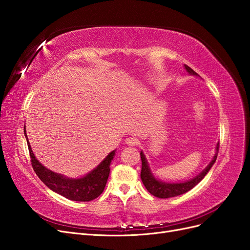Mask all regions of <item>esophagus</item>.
<instances>
[{
    "label": "esophagus",
    "mask_w": 250,
    "mask_h": 250,
    "mask_svg": "<svg viewBox=\"0 0 250 250\" xmlns=\"http://www.w3.org/2000/svg\"><path fill=\"white\" fill-rule=\"evenodd\" d=\"M125 141H126V144H127L128 146H137L138 144H139V141H138V139H135V138H131V137L127 138Z\"/></svg>",
    "instance_id": "esophagus-1"
}]
</instances>
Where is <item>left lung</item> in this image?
I'll return each mask as SVG.
<instances>
[{"mask_svg": "<svg viewBox=\"0 0 250 250\" xmlns=\"http://www.w3.org/2000/svg\"><path fill=\"white\" fill-rule=\"evenodd\" d=\"M186 70L190 73L191 75H197L194 70H192L190 66H188L185 64ZM219 152V143L217 144L216 147V154L213 158L208 167L204 169L201 173H199L197 176L194 177L191 180H188L186 183H181V184H169V183H164V181L157 180L154 178L152 175V173L150 172V168L148 166L147 160L145 155H144L143 152H141V160H142V171H141V178L144 186L147 188V191L152 194L153 196L157 198H170V197H175V196L181 195L184 193H187L188 191H190L191 188H193L196 185H198L200 181L203 179V177L207 175L209 169L213 167L214 163L217 160V155Z\"/></svg>", "mask_w": 250, "mask_h": 250, "instance_id": "left-lung-1", "label": "left lung"}]
</instances>
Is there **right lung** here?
Wrapping results in <instances>:
<instances>
[{
	"label": "right lung",
	"instance_id": "add662e5",
	"mask_svg": "<svg viewBox=\"0 0 250 250\" xmlns=\"http://www.w3.org/2000/svg\"><path fill=\"white\" fill-rule=\"evenodd\" d=\"M24 132L27 139L26 128ZM27 144L34 172L42 183L49 188H51L52 191L74 201H92L97 197H99L104 191V188L106 186L109 176V166L113 156L116 155L115 151H111L96 169L86 174L84 177L71 179L60 175V174L52 172L46 167H43L34 156L28 139Z\"/></svg>",
	"mask_w": 250,
	"mask_h": 250
}]
</instances>
